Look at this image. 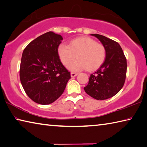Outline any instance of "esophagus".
<instances>
[{
  "instance_id": "1",
  "label": "esophagus",
  "mask_w": 147,
  "mask_h": 147,
  "mask_svg": "<svg viewBox=\"0 0 147 147\" xmlns=\"http://www.w3.org/2000/svg\"><path fill=\"white\" fill-rule=\"evenodd\" d=\"M77 75H78V73H74V72H72V73H71V77H75V76H76Z\"/></svg>"
}]
</instances>
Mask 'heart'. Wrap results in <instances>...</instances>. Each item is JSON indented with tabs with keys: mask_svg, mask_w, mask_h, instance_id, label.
<instances>
[{
	"mask_svg": "<svg viewBox=\"0 0 147 147\" xmlns=\"http://www.w3.org/2000/svg\"><path fill=\"white\" fill-rule=\"evenodd\" d=\"M58 54L64 65H67L76 57L78 59L67 65L72 71H79L86 68L94 71L103 64L106 58V49L103 45L96 43L89 37H78L71 40L69 46L60 44Z\"/></svg>",
	"mask_w": 147,
	"mask_h": 147,
	"instance_id": "obj_1",
	"label": "heart"
}]
</instances>
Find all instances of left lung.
<instances>
[{
  "label": "left lung",
  "instance_id": "8db88e82",
  "mask_svg": "<svg viewBox=\"0 0 147 147\" xmlns=\"http://www.w3.org/2000/svg\"><path fill=\"white\" fill-rule=\"evenodd\" d=\"M99 40L106 49L105 60L84 87L87 94L96 100H103L116 95L125 84L127 59L118 42L98 34H91Z\"/></svg>",
  "mask_w": 147,
  "mask_h": 147
}]
</instances>
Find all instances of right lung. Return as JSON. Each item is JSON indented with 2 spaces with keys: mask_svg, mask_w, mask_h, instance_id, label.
<instances>
[{
  "mask_svg": "<svg viewBox=\"0 0 147 147\" xmlns=\"http://www.w3.org/2000/svg\"><path fill=\"white\" fill-rule=\"evenodd\" d=\"M62 40L60 34L47 32L31 41L23 51L21 84L28 96L38 104L48 105L57 100L71 78L58 54Z\"/></svg>",
  "mask_w": 147,
  "mask_h": 147,
  "instance_id": "obj_1",
  "label": "right lung"
}]
</instances>
